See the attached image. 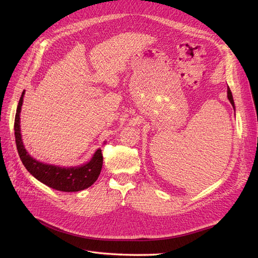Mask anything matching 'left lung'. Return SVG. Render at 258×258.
<instances>
[{
  "label": "left lung",
  "instance_id": "1",
  "mask_svg": "<svg viewBox=\"0 0 258 258\" xmlns=\"http://www.w3.org/2000/svg\"><path fill=\"white\" fill-rule=\"evenodd\" d=\"M227 97H228V100L230 101V103H231V105H232V107H233V110H235V102H233V98H232V93H231V91H230V89H229V87L227 88Z\"/></svg>",
  "mask_w": 258,
  "mask_h": 258
}]
</instances>
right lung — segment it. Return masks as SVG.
<instances>
[{"label":"right lung","mask_w":258,"mask_h":258,"mask_svg":"<svg viewBox=\"0 0 258 258\" xmlns=\"http://www.w3.org/2000/svg\"><path fill=\"white\" fill-rule=\"evenodd\" d=\"M25 92L26 90H23L20 97L14 124L17 150L23 166L36 179L56 190L71 192L88 188L97 181L101 169H102V151L100 148L97 150L96 153L93 154L92 158L85 165L70 168L47 165V163L40 162L33 157H31L30 154L26 151L25 146H23L20 134V112Z\"/></svg>","instance_id":"obj_1"}]
</instances>
